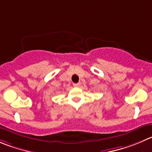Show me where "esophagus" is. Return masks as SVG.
I'll return each mask as SVG.
<instances>
[{
    "label": "esophagus",
    "mask_w": 152,
    "mask_h": 152,
    "mask_svg": "<svg viewBox=\"0 0 152 152\" xmlns=\"http://www.w3.org/2000/svg\"><path fill=\"white\" fill-rule=\"evenodd\" d=\"M80 85V83H74L73 86H75V87H77V86H79Z\"/></svg>",
    "instance_id": "1"
}]
</instances>
